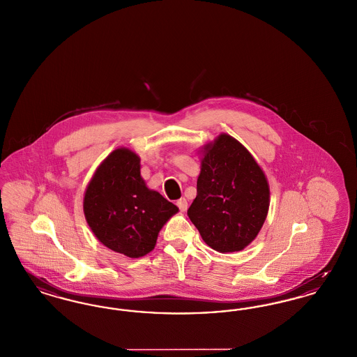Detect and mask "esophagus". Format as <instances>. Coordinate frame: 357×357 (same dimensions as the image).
Instances as JSON below:
<instances>
[{"label":"esophagus","instance_id":"obj_1","mask_svg":"<svg viewBox=\"0 0 357 357\" xmlns=\"http://www.w3.org/2000/svg\"><path fill=\"white\" fill-rule=\"evenodd\" d=\"M176 206H178V208L182 211V213H185V210H187V207H188V204H187V200L185 198H181V199L176 202Z\"/></svg>","mask_w":357,"mask_h":357}]
</instances>
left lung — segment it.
I'll use <instances>...</instances> for the list:
<instances>
[{"instance_id": "1", "label": "left lung", "mask_w": 357, "mask_h": 357, "mask_svg": "<svg viewBox=\"0 0 357 357\" xmlns=\"http://www.w3.org/2000/svg\"><path fill=\"white\" fill-rule=\"evenodd\" d=\"M270 206L267 178L248 150L227 134L204 147L197 198L187 215L218 252H235L257 238Z\"/></svg>"}]
</instances>
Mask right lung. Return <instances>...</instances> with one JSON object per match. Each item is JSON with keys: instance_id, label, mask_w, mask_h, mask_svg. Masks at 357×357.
Here are the masks:
<instances>
[{"instance_id": "obj_1", "label": "right lung", "mask_w": 357, "mask_h": 357, "mask_svg": "<svg viewBox=\"0 0 357 357\" xmlns=\"http://www.w3.org/2000/svg\"><path fill=\"white\" fill-rule=\"evenodd\" d=\"M141 159L128 149L106 158L87 185L84 213L102 244L128 257L153 251L163 225L178 207L147 188L141 176Z\"/></svg>"}]
</instances>
